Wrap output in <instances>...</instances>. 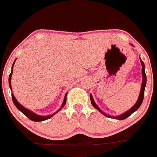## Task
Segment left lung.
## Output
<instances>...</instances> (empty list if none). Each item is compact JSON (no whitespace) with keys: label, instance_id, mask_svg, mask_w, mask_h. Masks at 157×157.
I'll return each instance as SVG.
<instances>
[{"label":"left lung","instance_id":"obj_1","mask_svg":"<svg viewBox=\"0 0 157 157\" xmlns=\"http://www.w3.org/2000/svg\"><path fill=\"white\" fill-rule=\"evenodd\" d=\"M141 66H142V84H141V91H140V94H139V98H138V101H137V102H136L135 105H134V106L131 108V109H130L129 111H127V112H126L125 113H123V115H121V116H115V119H117V120H125V119H127V117H129V116H130V115L132 114L133 112H134L135 111L138 110V109H139V107L141 106V103H142V101H143V99H144V94H145V86H146V75H145V64H144V62L142 61L141 59ZM90 101H91V103H92L93 106L96 109H98L99 112H101L102 114H104L105 116H108V117H111L110 116H108V115H105V113H103V112H101V109H99L98 107V105H96L95 102H94V98H93L92 95L90 94ZM113 117V116H112Z\"/></svg>","mask_w":157,"mask_h":157}]
</instances>
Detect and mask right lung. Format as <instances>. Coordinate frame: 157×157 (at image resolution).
<instances>
[{
  "label": "right lung",
  "instance_id": "obj_1",
  "mask_svg": "<svg viewBox=\"0 0 157 157\" xmlns=\"http://www.w3.org/2000/svg\"><path fill=\"white\" fill-rule=\"evenodd\" d=\"M16 61V60H15ZM15 61H14V63H15ZM14 63L13 64H12V71H11V74L9 75V78H8V83H9V86H10L11 90H12V86H11V77H12V70H13V66H14ZM12 101H13V103L14 105H16V107L18 109H19L20 112H22L23 113V114L25 115V116H27V118H29L30 120H32V121H34V122H41V121H44V120H48L49 118L52 117V116H54V115L56 114V112H59L60 109L63 108V106L65 105V104H66V101H67V94L65 95L64 97V100H63V105H62L61 108L59 109V110L57 111V112H56V113H54V114L51 115V116H37V115H36L35 113H34L33 112H31V111L28 110V109H25L24 107L22 106L17 101H16V99L15 98V97H14L13 94H12Z\"/></svg>",
  "mask_w": 157,
  "mask_h": 157
}]
</instances>
